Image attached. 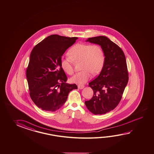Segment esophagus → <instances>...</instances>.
<instances>
[{"mask_svg": "<svg viewBox=\"0 0 154 154\" xmlns=\"http://www.w3.org/2000/svg\"><path fill=\"white\" fill-rule=\"evenodd\" d=\"M78 87V88H79V89H82V88H84L85 86L84 85H79Z\"/></svg>", "mask_w": 154, "mask_h": 154, "instance_id": "1", "label": "esophagus"}]
</instances>
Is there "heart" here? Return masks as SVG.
I'll return each mask as SVG.
<instances>
[{
    "instance_id": "1",
    "label": "heart",
    "mask_w": 154,
    "mask_h": 154,
    "mask_svg": "<svg viewBox=\"0 0 154 154\" xmlns=\"http://www.w3.org/2000/svg\"><path fill=\"white\" fill-rule=\"evenodd\" d=\"M69 57H62L60 66L69 75L74 72L73 62L81 61V72H77L71 78L72 82L84 84L91 78L92 73L96 75L102 69L105 56L102 48L98 45L78 43L72 46L68 52Z\"/></svg>"
}]
</instances>
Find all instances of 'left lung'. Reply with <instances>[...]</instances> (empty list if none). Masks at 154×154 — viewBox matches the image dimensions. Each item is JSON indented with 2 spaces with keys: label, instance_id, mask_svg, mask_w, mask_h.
Here are the masks:
<instances>
[{
  "label": "left lung",
  "instance_id": "left-lung-1",
  "mask_svg": "<svg viewBox=\"0 0 154 154\" xmlns=\"http://www.w3.org/2000/svg\"><path fill=\"white\" fill-rule=\"evenodd\" d=\"M86 42L100 46L105 62L99 75L88 83L94 96L85 104L94 114H104L117 106L128 83L126 57L122 49L106 36L89 38Z\"/></svg>",
  "mask_w": 154,
  "mask_h": 154
}]
</instances>
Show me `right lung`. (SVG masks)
Returning a JSON list of instances; mask_svg holds the SVG:
<instances>
[{
  "instance_id": "add662e5",
  "label": "right lung",
  "mask_w": 154,
  "mask_h": 154,
  "mask_svg": "<svg viewBox=\"0 0 154 154\" xmlns=\"http://www.w3.org/2000/svg\"><path fill=\"white\" fill-rule=\"evenodd\" d=\"M77 37L51 35L34 46L26 70L29 94L38 108L55 112L66 102L76 85L66 83L67 77L60 66L62 55Z\"/></svg>"
}]
</instances>
